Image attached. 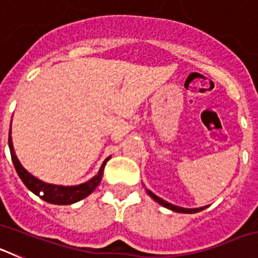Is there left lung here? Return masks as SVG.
<instances>
[{"label":"left lung","instance_id":"1","mask_svg":"<svg viewBox=\"0 0 258 258\" xmlns=\"http://www.w3.org/2000/svg\"><path fill=\"white\" fill-rule=\"evenodd\" d=\"M146 191H147V194H149L150 197H151L152 199L155 200V202L159 203L160 206L165 207V208L170 209V211H173V212H177V213H190V214L191 213H198V212L203 211V209H206L207 207H208V206H206V207H200V208H183V207L174 206V204H170V203L165 202V200H163L161 198L157 197V195H155V194L152 192V191H150L149 188H146Z\"/></svg>","mask_w":258,"mask_h":258}]
</instances>
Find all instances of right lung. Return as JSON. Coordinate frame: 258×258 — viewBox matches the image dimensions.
Instances as JSON below:
<instances>
[{"mask_svg":"<svg viewBox=\"0 0 258 258\" xmlns=\"http://www.w3.org/2000/svg\"><path fill=\"white\" fill-rule=\"evenodd\" d=\"M9 149H10L11 160H13L14 166H15V170H17L18 175H19V178L23 181V183L27 186V188L29 191H32L35 195L40 197L42 200H45V202L50 203V204H58V206L74 204V203L80 202V200H83L86 197H89L97 188L98 184L101 183L102 177H103L104 165H106L109 157H107L106 160L103 161V164L101 165V168H99V170H98L97 174L93 178L89 179V181L76 184V186H61V184H52L41 181L37 177L31 174L20 164L19 159H18L17 155H15V151H14L13 140H11V126L10 133H9ZM40 192H43L42 196L39 195Z\"/></svg>","mask_w":258,"mask_h":258,"instance_id":"1","label":"right lung"}]
</instances>
